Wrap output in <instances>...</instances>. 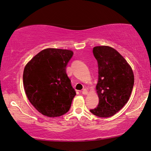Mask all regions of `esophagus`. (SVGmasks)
<instances>
[{
  "mask_svg": "<svg viewBox=\"0 0 151 151\" xmlns=\"http://www.w3.org/2000/svg\"><path fill=\"white\" fill-rule=\"evenodd\" d=\"M82 93L83 94H87L88 93V90L86 89H83L82 91Z\"/></svg>",
  "mask_w": 151,
  "mask_h": 151,
  "instance_id": "34e87169",
  "label": "esophagus"
}]
</instances>
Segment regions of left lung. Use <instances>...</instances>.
Instances as JSON below:
<instances>
[{
  "label": "left lung",
  "instance_id": "8db88e82",
  "mask_svg": "<svg viewBox=\"0 0 151 151\" xmlns=\"http://www.w3.org/2000/svg\"><path fill=\"white\" fill-rule=\"evenodd\" d=\"M92 52L98 62L96 90L99 104L90 111L100 117H111L129 101L134 83L133 71L124 57L112 47L95 46Z\"/></svg>",
  "mask_w": 151,
  "mask_h": 151
}]
</instances>
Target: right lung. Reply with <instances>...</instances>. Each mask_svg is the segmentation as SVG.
<instances>
[{
  "mask_svg": "<svg viewBox=\"0 0 151 151\" xmlns=\"http://www.w3.org/2000/svg\"><path fill=\"white\" fill-rule=\"evenodd\" d=\"M73 54L71 50L46 48L25 67V92L32 105L44 115L59 117L70 109L76 94L67 75L66 65Z\"/></svg>",
  "mask_w": 151,
  "mask_h": 151,
  "instance_id": "obj_1",
  "label": "right lung"
}]
</instances>
